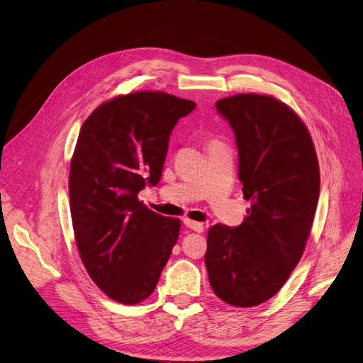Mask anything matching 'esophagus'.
Returning <instances> with one entry per match:
<instances>
[{
    "label": "esophagus",
    "instance_id": "obj_1",
    "mask_svg": "<svg viewBox=\"0 0 363 363\" xmlns=\"http://www.w3.org/2000/svg\"><path fill=\"white\" fill-rule=\"evenodd\" d=\"M183 223H184V226L192 229V231H196V233H203V229H205V226H203V223L194 222V220H189V218H184Z\"/></svg>",
    "mask_w": 363,
    "mask_h": 363
}]
</instances>
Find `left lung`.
<instances>
[{
	"mask_svg": "<svg viewBox=\"0 0 363 363\" xmlns=\"http://www.w3.org/2000/svg\"><path fill=\"white\" fill-rule=\"evenodd\" d=\"M234 129L248 216L208 229L205 264L216 296L238 308L267 302L302 259L320 192V171L303 120L272 95L217 101Z\"/></svg>",
	"mask_w": 363,
	"mask_h": 363,
	"instance_id": "1",
	"label": "left lung"
}]
</instances>
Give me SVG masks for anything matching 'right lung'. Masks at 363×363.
I'll list each match as a JSON object with an SVG mask.
<instances>
[{
  "mask_svg": "<svg viewBox=\"0 0 363 363\" xmlns=\"http://www.w3.org/2000/svg\"><path fill=\"white\" fill-rule=\"evenodd\" d=\"M194 108L163 91H137L101 103L79 129L69 171L77 250L118 303L154 293L179 238L180 220L149 209L138 192L160 182L171 130Z\"/></svg>",
  "mask_w": 363,
  "mask_h": 363,
  "instance_id": "add662e5",
  "label": "right lung"
}]
</instances>
